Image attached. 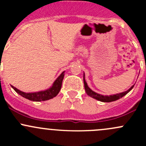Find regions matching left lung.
Instances as JSON below:
<instances>
[{
    "label": "left lung",
    "instance_id": "left-lung-1",
    "mask_svg": "<svg viewBox=\"0 0 146 146\" xmlns=\"http://www.w3.org/2000/svg\"><path fill=\"white\" fill-rule=\"evenodd\" d=\"M83 82H84V86H85V92H86L87 95L90 96L91 98H94V99H96L97 100H99L100 102H110L116 101L117 100L120 99L122 97H123L124 95H126L128 92H130L132 89H133L134 85H132L130 88H129L128 90L125 91L123 92H121V93L116 94V95H102L100 94H98L97 92L92 91L89 87L88 86V84H87L86 81H85V73L83 74Z\"/></svg>",
    "mask_w": 146,
    "mask_h": 146
}]
</instances>
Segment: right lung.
<instances>
[{
    "label": "right lung",
    "mask_w": 146,
    "mask_h": 146,
    "mask_svg": "<svg viewBox=\"0 0 146 146\" xmlns=\"http://www.w3.org/2000/svg\"><path fill=\"white\" fill-rule=\"evenodd\" d=\"M64 78V71L57 78L56 80L54 81L53 83L52 86L48 89L44 91H40V92H22V91L19 90L15 87L12 86V88L14 89L17 93L19 95L23 96V98H26V99L29 100L31 101H35V102H41V101H45L48 100L52 99L54 97L56 96L59 92L61 88V85H62L63 79Z\"/></svg>",
    "instance_id": "right-lung-1"
}]
</instances>
